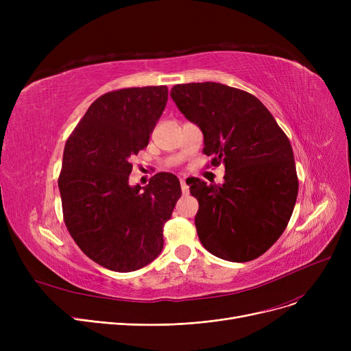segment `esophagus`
Here are the masks:
<instances>
[{
    "label": "esophagus",
    "instance_id": "1",
    "mask_svg": "<svg viewBox=\"0 0 351 351\" xmlns=\"http://www.w3.org/2000/svg\"><path fill=\"white\" fill-rule=\"evenodd\" d=\"M180 188H182V193H183V195H188V193H189V186H188V183H186V179H185V178L180 179Z\"/></svg>",
    "mask_w": 351,
    "mask_h": 351
}]
</instances>
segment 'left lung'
<instances>
[{"label": "left lung", "instance_id": "left-lung-1", "mask_svg": "<svg viewBox=\"0 0 351 351\" xmlns=\"http://www.w3.org/2000/svg\"><path fill=\"white\" fill-rule=\"evenodd\" d=\"M171 97L204 134V152L223 162L225 182L188 185L199 202L200 243L229 262L263 254L285 232L299 182L291 145L269 109L249 92L217 82L175 85Z\"/></svg>", "mask_w": 351, "mask_h": 351}]
</instances>
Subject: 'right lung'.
<instances>
[{
    "mask_svg": "<svg viewBox=\"0 0 351 351\" xmlns=\"http://www.w3.org/2000/svg\"><path fill=\"white\" fill-rule=\"evenodd\" d=\"M168 102L166 86L125 88L99 97L68 138L58 188L65 225L105 269L134 271L163 247V225L182 195L172 173L129 185L131 156L147 146Z\"/></svg>",
    "mask_w": 351,
    "mask_h": 351,
    "instance_id": "right-lung-1",
    "label": "right lung"
}]
</instances>
